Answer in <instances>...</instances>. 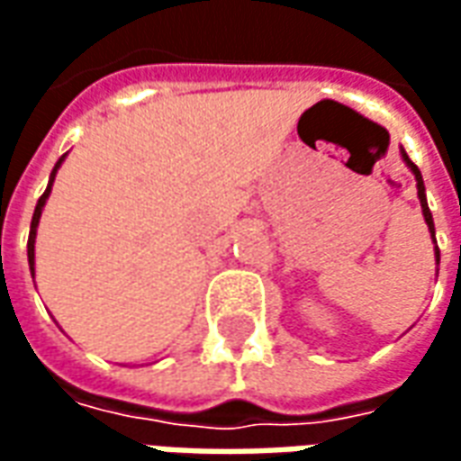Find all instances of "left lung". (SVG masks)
Segmentation results:
<instances>
[{
    "instance_id": "1",
    "label": "left lung",
    "mask_w": 461,
    "mask_h": 461,
    "mask_svg": "<svg viewBox=\"0 0 461 461\" xmlns=\"http://www.w3.org/2000/svg\"><path fill=\"white\" fill-rule=\"evenodd\" d=\"M400 155H402V160H405V165L412 170V175H415V182H417V197H420V207H422V214H425V221H427V230H429V234H432V240H435V221H432V212H429V207H427V194H425V182H422V175H420V170H417V165L410 158H407V152L400 148ZM437 244V241H435ZM435 259L437 264H439V249L435 247Z\"/></svg>"
}]
</instances>
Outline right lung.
Instances as JSON below:
<instances>
[{
    "mask_svg": "<svg viewBox=\"0 0 461 461\" xmlns=\"http://www.w3.org/2000/svg\"><path fill=\"white\" fill-rule=\"evenodd\" d=\"M66 160V155L59 158V162L54 165V170H51V177H49V185H46V192L39 197L36 202V210H34V217H32V230H29V244H26V257H29V269L34 274V241H36V227H39V220H41V210H44L46 200H49V194H51V185H54V177L59 167H61V162Z\"/></svg>",
    "mask_w": 461,
    "mask_h": 461,
    "instance_id": "obj_1",
    "label": "right lung"
}]
</instances>
